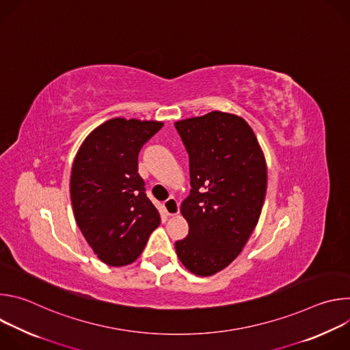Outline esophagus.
Segmentation results:
<instances>
[{"label": "esophagus", "mask_w": 350, "mask_h": 350, "mask_svg": "<svg viewBox=\"0 0 350 350\" xmlns=\"http://www.w3.org/2000/svg\"><path fill=\"white\" fill-rule=\"evenodd\" d=\"M163 208H165V212L169 216H176V215L180 213V204L177 202V199H174V198H169L167 201L163 204Z\"/></svg>", "instance_id": "34e87169"}]
</instances>
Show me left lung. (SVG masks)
Instances as JSON below:
<instances>
[{
	"label": "left lung",
	"mask_w": 350,
	"mask_h": 350,
	"mask_svg": "<svg viewBox=\"0 0 350 350\" xmlns=\"http://www.w3.org/2000/svg\"><path fill=\"white\" fill-rule=\"evenodd\" d=\"M189 157L191 192L181 204L188 237L176 242L193 274L213 275L242 252L265 204L267 166L245 119L220 111L174 123Z\"/></svg>",
	"instance_id": "1"
}]
</instances>
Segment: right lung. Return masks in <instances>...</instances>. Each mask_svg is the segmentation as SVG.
<instances>
[{
    "mask_svg": "<svg viewBox=\"0 0 350 350\" xmlns=\"http://www.w3.org/2000/svg\"><path fill=\"white\" fill-rule=\"evenodd\" d=\"M162 126L157 120L115 118L94 129L76 154L70 174L75 219L105 265L135 262L161 224L138 174V154Z\"/></svg>",
    "mask_w": 350,
    "mask_h": 350,
    "instance_id": "add662e5",
    "label": "right lung"
}]
</instances>
